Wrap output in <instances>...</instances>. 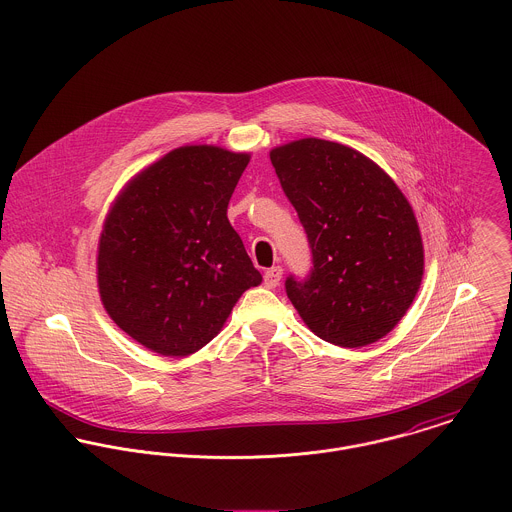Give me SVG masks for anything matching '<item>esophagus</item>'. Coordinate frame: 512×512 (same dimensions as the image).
Wrapping results in <instances>:
<instances>
[{"label": "esophagus", "instance_id": "esophagus-1", "mask_svg": "<svg viewBox=\"0 0 512 512\" xmlns=\"http://www.w3.org/2000/svg\"><path fill=\"white\" fill-rule=\"evenodd\" d=\"M282 274H284V270H282L280 266H274V268L266 270V272H264V286H266V288H276V286H280Z\"/></svg>", "mask_w": 512, "mask_h": 512}]
</instances>
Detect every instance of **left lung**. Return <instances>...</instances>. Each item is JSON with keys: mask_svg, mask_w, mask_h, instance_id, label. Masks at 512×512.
Listing matches in <instances>:
<instances>
[{"mask_svg": "<svg viewBox=\"0 0 512 512\" xmlns=\"http://www.w3.org/2000/svg\"><path fill=\"white\" fill-rule=\"evenodd\" d=\"M270 159L313 256L305 280H286L299 317L339 347L382 339L424 276L422 236L408 199L353 147L303 138L272 149Z\"/></svg>", "mask_w": 512, "mask_h": 512, "instance_id": "obj_1", "label": "left lung"}]
</instances>
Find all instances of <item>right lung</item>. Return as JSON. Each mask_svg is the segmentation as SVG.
I'll use <instances>...</instances> for the list:
<instances>
[{"mask_svg":"<svg viewBox=\"0 0 512 512\" xmlns=\"http://www.w3.org/2000/svg\"><path fill=\"white\" fill-rule=\"evenodd\" d=\"M250 161L217 146L177 147L118 195L98 242V290L112 321L163 357L217 337L262 282L226 209Z\"/></svg>","mask_w":512,"mask_h":512,"instance_id":"add662e5","label":"right lung"}]
</instances>
